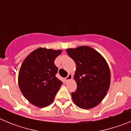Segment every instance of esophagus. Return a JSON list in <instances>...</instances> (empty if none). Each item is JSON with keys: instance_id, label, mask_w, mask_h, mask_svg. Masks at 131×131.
Returning <instances> with one entry per match:
<instances>
[{"instance_id": "esophagus-1", "label": "esophagus", "mask_w": 131, "mask_h": 131, "mask_svg": "<svg viewBox=\"0 0 131 131\" xmlns=\"http://www.w3.org/2000/svg\"><path fill=\"white\" fill-rule=\"evenodd\" d=\"M72 77H73L72 75L69 73L68 74V75L66 77V79H66V81H69V80H71V79H72Z\"/></svg>"}]
</instances>
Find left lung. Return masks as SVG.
<instances>
[{
    "label": "left lung",
    "instance_id": "8db88e82",
    "mask_svg": "<svg viewBox=\"0 0 131 131\" xmlns=\"http://www.w3.org/2000/svg\"><path fill=\"white\" fill-rule=\"evenodd\" d=\"M76 63L74 78L77 90L71 92L76 106L81 109L96 106L104 99L110 84V71L107 62L96 50L86 46L66 50Z\"/></svg>",
    "mask_w": 131,
    "mask_h": 131
}]
</instances>
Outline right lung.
Masks as SVG:
<instances>
[{
  "label": "right lung",
  "mask_w": 131,
  "mask_h": 131,
  "mask_svg": "<svg viewBox=\"0 0 131 131\" xmlns=\"http://www.w3.org/2000/svg\"><path fill=\"white\" fill-rule=\"evenodd\" d=\"M61 52L60 50L37 48L27 56L21 66L19 87L32 104L39 107L49 106L63 84L56 77L58 68L54 64L56 58Z\"/></svg>",
  "instance_id": "1"
}]
</instances>
